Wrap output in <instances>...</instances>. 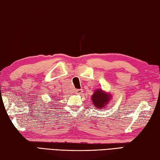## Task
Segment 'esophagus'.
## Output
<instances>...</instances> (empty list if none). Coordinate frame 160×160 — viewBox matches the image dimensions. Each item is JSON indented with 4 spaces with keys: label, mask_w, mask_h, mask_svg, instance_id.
<instances>
[{
    "label": "esophagus",
    "mask_w": 160,
    "mask_h": 160,
    "mask_svg": "<svg viewBox=\"0 0 160 160\" xmlns=\"http://www.w3.org/2000/svg\"><path fill=\"white\" fill-rule=\"evenodd\" d=\"M75 92L76 94H80L82 92V89H78V90H75Z\"/></svg>",
    "instance_id": "1"
}]
</instances>
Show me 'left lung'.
Listing matches in <instances>:
<instances>
[{
    "label": "left lung",
    "mask_w": 160,
    "mask_h": 160,
    "mask_svg": "<svg viewBox=\"0 0 160 160\" xmlns=\"http://www.w3.org/2000/svg\"><path fill=\"white\" fill-rule=\"evenodd\" d=\"M111 99V94L106 92L103 91L101 89L95 90L94 94L92 95V101L93 105L95 106L96 109H102L108 104Z\"/></svg>",
    "instance_id": "obj_1"
}]
</instances>
